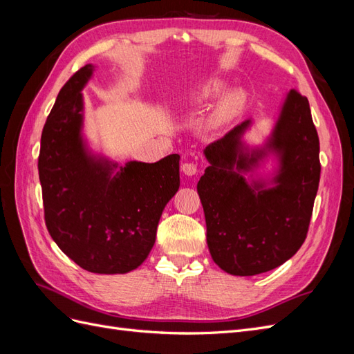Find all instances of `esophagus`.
I'll use <instances>...</instances> for the list:
<instances>
[{
    "instance_id": "esophagus-1",
    "label": "esophagus",
    "mask_w": 354,
    "mask_h": 354,
    "mask_svg": "<svg viewBox=\"0 0 354 354\" xmlns=\"http://www.w3.org/2000/svg\"><path fill=\"white\" fill-rule=\"evenodd\" d=\"M181 171H183V174L186 176H195L198 173V167L195 162H185L183 165H181Z\"/></svg>"
}]
</instances>
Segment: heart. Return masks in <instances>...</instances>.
I'll return each instance as SVG.
<instances>
[{
	"label": "heart",
	"instance_id": "heart-1",
	"mask_svg": "<svg viewBox=\"0 0 354 354\" xmlns=\"http://www.w3.org/2000/svg\"><path fill=\"white\" fill-rule=\"evenodd\" d=\"M226 90V84L220 80H211L207 81L205 84H202L199 90L195 94V102L196 103H203L208 102L211 99H216L218 95ZM241 106V97L236 93H230L227 95H224V99L220 102L217 115L218 118H229L232 115L236 113Z\"/></svg>",
	"mask_w": 354,
	"mask_h": 354
}]
</instances>
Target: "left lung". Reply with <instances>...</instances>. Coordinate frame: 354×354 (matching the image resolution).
<instances>
[{"label":"left lung","instance_id":"left-lung-1","mask_svg":"<svg viewBox=\"0 0 354 354\" xmlns=\"http://www.w3.org/2000/svg\"><path fill=\"white\" fill-rule=\"evenodd\" d=\"M250 124L207 146L209 167L196 186L212 260L234 276L273 270L301 248L320 180L319 137L304 95L289 91L269 142L281 155L276 187H251L239 174L263 153L242 152L241 136Z\"/></svg>","mask_w":354,"mask_h":354}]
</instances>
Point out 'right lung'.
Here are the masks:
<instances>
[{"label":"right lung","mask_w":354,"mask_h":354,"mask_svg":"<svg viewBox=\"0 0 354 354\" xmlns=\"http://www.w3.org/2000/svg\"><path fill=\"white\" fill-rule=\"evenodd\" d=\"M85 65L57 94L41 134L38 173L50 236L84 270L137 269L151 252L167 202L180 186L178 155L125 167L88 156L81 138Z\"/></svg>","instance_id":"obj_1"}]
</instances>
